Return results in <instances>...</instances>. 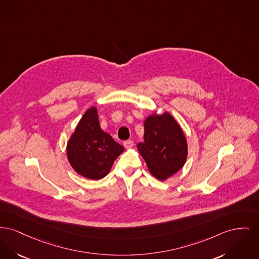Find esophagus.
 I'll use <instances>...</instances> for the list:
<instances>
[{
  "label": "esophagus",
  "instance_id": "obj_1",
  "mask_svg": "<svg viewBox=\"0 0 259 259\" xmlns=\"http://www.w3.org/2000/svg\"><path fill=\"white\" fill-rule=\"evenodd\" d=\"M123 145H124V147H125L126 149H131V148L134 146V142L131 141V140H128V141H125V142L123 143Z\"/></svg>",
  "mask_w": 259,
  "mask_h": 259
}]
</instances>
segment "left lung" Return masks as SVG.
Here are the masks:
<instances>
[{"label":"left lung","instance_id":"left-lung-1","mask_svg":"<svg viewBox=\"0 0 259 259\" xmlns=\"http://www.w3.org/2000/svg\"><path fill=\"white\" fill-rule=\"evenodd\" d=\"M144 142L137 145L152 176L164 181L184 166L187 140L180 125L169 113H153L144 123Z\"/></svg>","mask_w":259,"mask_h":259}]
</instances>
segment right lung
Returning a JSON list of instances; mask_svg holds the SVG:
<instances>
[{
    "label": "right lung",
    "instance_id": "add662e5",
    "mask_svg": "<svg viewBox=\"0 0 259 259\" xmlns=\"http://www.w3.org/2000/svg\"><path fill=\"white\" fill-rule=\"evenodd\" d=\"M123 151V146L101 129L95 107L84 113L66 147L70 165L78 174L91 180L107 176Z\"/></svg>",
    "mask_w": 259,
    "mask_h": 259
}]
</instances>
